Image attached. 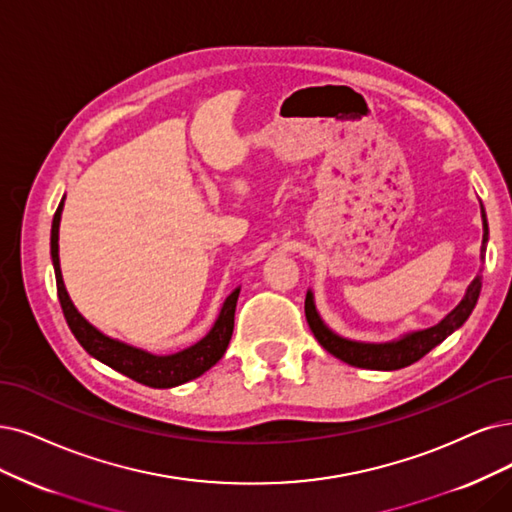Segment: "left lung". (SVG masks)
<instances>
[{"label":"left lung","instance_id":"left-lung-1","mask_svg":"<svg viewBox=\"0 0 512 512\" xmlns=\"http://www.w3.org/2000/svg\"><path fill=\"white\" fill-rule=\"evenodd\" d=\"M483 246H481V259H485V244H487V221L483 215ZM481 293V276L472 280V285L468 287L464 299L460 301V306L449 312L439 325H434L430 329L411 333L399 342L392 344H358L350 342V339H344L335 335L325 327L323 320L316 314L312 293L306 295V318L308 325L318 339V344L323 346L327 352H331L339 361H344L352 367H361V369H377V371H394V369H403L413 363H418L422 356H426L434 346H439L447 335H451L456 329H460L470 312L475 310L477 299Z\"/></svg>","mask_w":512,"mask_h":512}]
</instances>
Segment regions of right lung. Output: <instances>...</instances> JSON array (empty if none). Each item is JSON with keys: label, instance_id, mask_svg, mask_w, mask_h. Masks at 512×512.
Segmentation results:
<instances>
[{"label": "right lung", "instance_id": "right-lung-1", "mask_svg": "<svg viewBox=\"0 0 512 512\" xmlns=\"http://www.w3.org/2000/svg\"><path fill=\"white\" fill-rule=\"evenodd\" d=\"M61 211H63V202L59 204V208H56L54 219H52L50 255H52V263H54L56 293H59L65 320H67L71 333L75 335V339L82 344V348L88 354H92L94 358H99L101 363L109 365L111 369H116V371L124 373L126 377H130V380L151 386V388H173V386L194 380V377L211 369L225 354L227 344H230V339H232L234 312H236V301H238L240 289H236L230 297L225 299L221 314L217 318L215 327L211 329V333H208L204 339H200L196 346L187 348L183 352L170 354V356H154V354H147V352L135 350L130 346H124L120 342H113V339L105 337L103 333H99L92 325L86 323V320L78 314V310L73 308L71 299L65 291L61 266H59Z\"/></svg>", "mask_w": 512, "mask_h": 512}]
</instances>
